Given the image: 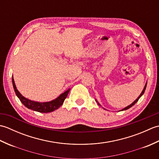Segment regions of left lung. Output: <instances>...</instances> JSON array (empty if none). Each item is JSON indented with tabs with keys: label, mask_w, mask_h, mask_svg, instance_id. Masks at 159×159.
<instances>
[{
	"label": "left lung",
	"mask_w": 159,
	"mask_h": 159,
	"mask_svg": "<svg viewBox=\"0 0 159 159\" xmlns=\"http://www.w3.org/2000/svg\"><path fill=\"white\" fill-rule=\"evenodd\" d=\"M146 85H147V83H146V85H145V87H144V89H143V91H142V92H141V94H140V96H139V97H138L135 100H134V102H133V103H132L131 104H130V105L129 106H128V107H126V108H124V109H123L122 110H121V111H124V110H127V109H129V108H130L131 107H133V105H134V104H136V102H137V101L138 100H139V99L141 97V96H142L143 95V94L144 93V92H145V90H146ZM96 102H97V101H96ZM98 104H99V105H100V104L99 103H98Z\"/></svg>",
	"instance_id": "8db88e82"
}]
</instances>
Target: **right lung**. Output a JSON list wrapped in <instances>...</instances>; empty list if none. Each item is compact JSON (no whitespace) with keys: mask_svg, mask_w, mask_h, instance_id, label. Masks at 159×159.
I'll use <instances>...</instances> for the list:
<instances>
[{"mask_svg":"<svg viewBox=\"0 0 159 159\" xmlns=\"http://www.w3.org/2000/svg\"><path fill=\"white\" fill-rule=\"evenodd\" d=\"M12 83L13 89L16 92V96H18L21 102L25 105L26 107H27L29 109H32L33 111H38L39 113H49L52 112V111L58 109L62 105L64 100L66 98V97L68 95L70 89H67L65 92L61 94V95L56 98L55 100L50 101L48 102H34V101L30 100L24 97L21 93H20L18 89H17L14 80L12 77Z\"/></svg>","mask_w":159,"mask_h":159,"instance_id":"1","label":"right lung"}]
</instances>
